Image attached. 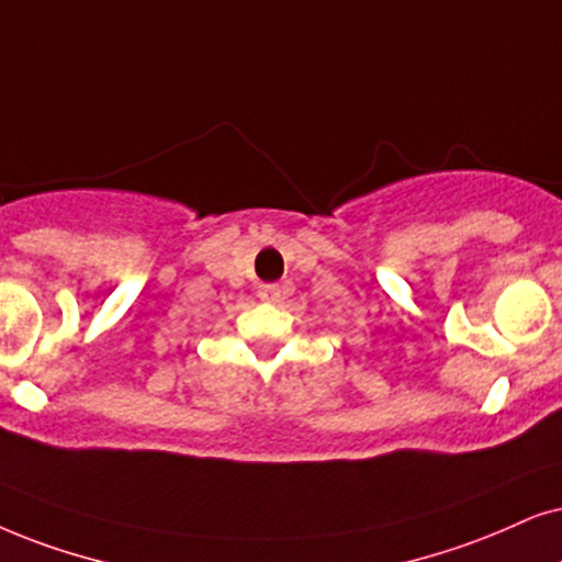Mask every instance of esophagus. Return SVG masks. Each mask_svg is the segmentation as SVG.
I'll use <instances>...</instances> for the list:
<instances>
[{"mask_svg": "<svg viewBox=\"0 0 562 562\" xmlns=\"http://www.w3.org/2000/svg\"><path fill=\"white\" fill-rule=\"evenodd\" d=\"M259 297L267 303H277L282 297L280 285H259Z\"/></svg>", "mask_w": 562, "mask_h": 562, "instance_id": "34e87169", "label": "esophagus"}]
</instances>
